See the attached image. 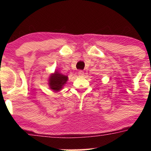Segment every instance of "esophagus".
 I'll use <instances>...</instances> for the list:
<instances>
[{"instance_id":"esophagus-1","label":"esophagus","mask_w":151,"mask_h":151,"mask_svg":"<svg viewBox=\"0 0 151 151\" xmlns=\"http://www.w3.org/2000/svg\"><path fill=\"white\" fill-rule=\"evenodd\" d=\"M78 75L80 76H82L84 75V72L83 71H78Z\"/></svg>"}]
</instances>
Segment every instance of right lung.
<instances>
[{
	"label": "right lung",
	"instance_id": "add662e5",
	"mask_svg": "<svg viewBox=\"0 0 151 151\" xmlns=\"http://www.w3.org/2000/svg\"><path fill=\"white\" fill-rule=\"evenodd\" d=\"M68 77L55 71L49 78V86L51 89L55 91H58L63 88V86L67 81Z\"/></svg>",
	"mask_w": 151,
	"mask_h": 151
}]
</instances>
